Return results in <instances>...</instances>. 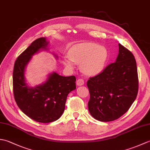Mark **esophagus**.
<instances>
[{
    "mask_svg": "<svg viewBox=\"0 0 150 150\" xmlns=\"http://www.w3.org/2000/svg\"><path fill=\"white\" fill-rule=\"evenodd\" d=\"M84 84V81L82 79H79L77 81V86H82Z\"/></svg>",
    "mask_w": 150,
    "mask_h": 150,
    "instance_id": "esophagus-1",
    "label": "esophagus"
}]
</instances>
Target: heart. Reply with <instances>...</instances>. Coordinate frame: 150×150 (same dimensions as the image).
I'll use <instances>...</instances> for the list:
<instances>
[{"label":"heart","mask_w":150,"mask_h":150,"mask_svg":"<svg viewBox=\"0 0 150 150\" xmlns=\"http://www.w3.org/2000/svg\"><path fill=\"white\" fill-rule=\"evenodd\" d=\"M108 59V52L103 46L93 42L76 44L63 57V63L73 68L76 63H81V69L86 74L93 75L103 69Z\"/></svg>","instance_id":"heart-1"}]
</instances>
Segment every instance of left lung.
Segmentation results:
<instances>
[{
    "instance_id": "8db88e82",
    "label": "left lung",
    "mask_w": 150,
    "mask_h": 150,
    "mask_svg": "<svg viewBox=\"0 0 150 150\" xmlns=\"http://www.w3.org/2000/svg\"><path fill=\"white\" fill-rule=\"evenodd\" d=\"M116 61L87 82L90 98L88 110L94 119L110 122L128 111L138 93L135 57L120 44Z\"/></svg>"
}]
</instances>
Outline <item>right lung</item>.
Returning a JSON list of instances; mask_svg holds the SVG:
<instances>
[{
    "label": "right lung",
    "instance_id": "obj_1",
    "mask_svg": "<svg viewBox=\"0 0 150 150\" xmlns=\"http://www.w3.org/2000/svg\"><path fill=\"white\" fill-rule=\"evenodd\" d=\"M49 42L40 37L31 43L15 60L13 72L14 98L21 110L36 122L49 123L61 117L69 92L76 89L75 76L64 77L53 72L44 84L29 87L24 71L34 54L47 50Z\"/></svg>",
    "mask_w": 150,
    "mask_h": 150
}]
</instances>
